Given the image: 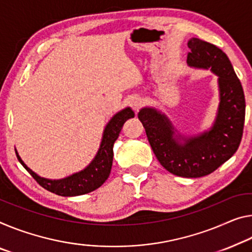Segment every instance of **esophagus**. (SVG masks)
Wrapping results in <instances>:
<instances>
[{
	"label": "esophagus",
	"mask_w": 252,
	"mask_h": 252,
	"mask_svg": "<svg viewBox=\"0 0 252 252\" xmlns=\"http://www.w3.org/2000/svg\"><path fill=\"white\" fill-rule=\"evenodd\" d=\"M129 103H130V107L133 108L135 111H137L142 104V99L139 98V96H133V98L129 100Z\"/></svg>",
	"instance_id": "esophagus-1"
}]
</instances>
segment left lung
I'll list each match as a JSON object with an SVG mask.
<instances>
[{
    "instance_id": "left-lung-1",
    "label": "left lung",
    "mask_w": 252,
    "mask_h": 252,
    "mask_svg": "<svg viewBox=\"0 0 252 252\" xmlns=\"http://www.w3.org/2000/svg\"><path fill=\"white\" fill-rule=\"evenodd\" d=\"M189 67L211 69L218 76L220 102L210 128L195 135L181 134L166 115L154 107L139 110L154 154L165 170L185 178H199L215 171L237 152L246 116L245 94L229 57L215 45L190 38Z\"/></svg>"
}]
</instances>
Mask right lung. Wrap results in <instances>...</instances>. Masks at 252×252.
Wrapping results in <instances>:
<instances>
[{
    "label": "right lung",
    "instance_id": "add662e5",
    "mask_svg": "<svg viewBox=\"0 0 252 252\" xmlns=\"http://www.w3.org/2000/svg\"><path fill=\"white\" fill-rule=\"evenodd\" d=\"M134 116L135 114L130 107H126L125 109L114 115L104 127L99 150L94 160L83 170L73 173L71 176L62 178V179H47V178L40 177L27 166L19 156L17 150H15V153H17L18 160L23 165V168L32 176L33 179L41 187L47 189L48 191L65 197L84 195V193L95 190L108 179L110 175L111 165H113L114 143L118 138L124 124L127 119L134 118Z\"/></svg>",
    "mask_w": 252,
    "mask_h": 252
}]
</instances>
